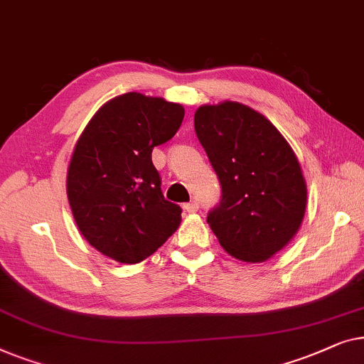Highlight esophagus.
Wrapping results in <instances>:
<instances>
[{
    "label": "esophagus",
    "mask_w": 364,
    "mask_h": 364,
    "mask_svg": "<svg viewBox=\"0 0 364 364\" xmlns=\"http://www.w3.org/2000/svg\"><path fill=\"white\" fill-rule=\"evenodd\" d=\"M183 208H184V211H186V213H196L199 209V204L196 201H191V203L184 204Z\"/></svg>",
    "instance_id": "esophagus-1"
}]
</instances>
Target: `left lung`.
Segmentation results:
<instances>
[{
	"label": "left lung",
	"mask_w": 364,
	"mask_h": 364,
	"mask_svg": "<svg viewBox=\"0 0 364 364\" xmlns=\"http://www.w3.org/2000/svg\"><path fill=\"white\" fill-rule=\"evenodd\" d=\"M194 132L221 183L209 226L232 257L264 262L304 219L306 184L295 153L264 115L237 102L199 107Z\"/></svg>",
	"instance_id": "left-lung-1"
}]
</instances>
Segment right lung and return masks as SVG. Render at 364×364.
I'll return each mask as SVG.
<instances>
[{
  "label": "right lung",
  "mask_w": 364,
  "mask_h": 364,
  "mask_svg": "<svg viewBox=\"0 0 364 364\" xmlns=\"http://www.w3.org/2000/svg\"><path fill=\"white\" fill-rule=\"evenodd\" d=\"M183 117L180 104L129 92L92 117L74 148V219L87 242L117 262H141L180 226L181 208L163 196L151 151L175 136Z\"/></svg>",
  "instance_id": "add662e5"
}]
</instances>
